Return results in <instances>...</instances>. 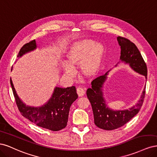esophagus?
I'll list each match as a JSON object with an SVG mask.
<instances>
[{
	"mask_svg": "<svg viewBox=\"0 0 157 157\" xmlns=\"http://www.w3.org/2000/svg\"><path fill=\"white\" fill-rule=\"evenodd\" d=\"M77 94L78 95V96L80 97V96H83L84 94H85V91H84V89L82 87H78L77 88Z\"/></svg>",
	"mask_w": 157,
	"mask_h": 157,
	"instance_id": "34e87169",
	"label": "esophagus"
}]
</instances>
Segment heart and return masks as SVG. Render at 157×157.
Listing matches in <instances>:
<instances>
[{"instance_id":"1","label":"heart","mask_w":157,"mask_h":157,"mask_svg":"<svg viewBox=\"0 0 157 157\" xmlns=\"http://www.w3.org/2000/svg\"><path fill=\"white\" fill-rule=\"evenodd\" d=\"M105 56V48L101 43H96L91 39H83L75 42L66 53L68 64L63 65L65 72L73 77L75 74L74 67L80 65L82 73L92 77L101 69Z\"/></svg>"}]
</instances>
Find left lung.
Listing matches in <instances>:
<instances>
[{
  "label": "left lung",
  "mask_w": 157,
  "mask_h": 157,
  "mask_svg": "<svg viewBox=\"0 0 157 157\" xmlns=\"http://www.w3.org/2000/svg\"><path fill=\"white\" fill-rule=\"evenodd\" d=\"M117 40L121 48V59L147 78L146 63L135 44L126 38L120 36L117 37ZM107 73L92 80V88L87 90L86 95L92 107L95 124L103 130H113L124 126L138 113L143 105L146 87L144 88L138 103L129 110H111L106 105L102 92L103 84L107 79Z\"/></svg>",
  "instance_id": "left-lung-1"
}]
</instances>
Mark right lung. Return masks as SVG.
Segmentation results:
<instances>
[{
    "instance_id": "1",
    "label": "right lung",
    "mask_w": 157,
    "mask_h": 157,
    "mask_svg": "<svg viewBox=\"0 0 157 157\" xmlns=\"http://www.w3.org/2000/svg\"><path fill=\"white\" fill-rule=\"evenodd\" d=\"M35 40L23 45L17 57L36 48ZM10 84L16 103L21 115L38 126L52 131H59L67 126L70 107L78 98L75 86L66 88L56 87L52 98L40 107L26 106L19 98L10 78Z\"/></svg>"
}]
</instances>
